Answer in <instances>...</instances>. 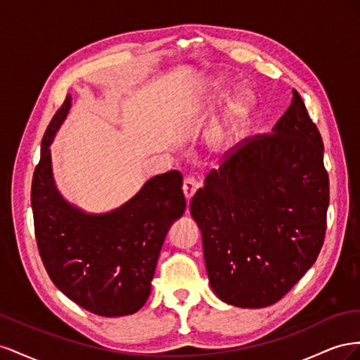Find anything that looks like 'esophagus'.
I'll use <instances>...</instances> for the list:
<instances>
[{
  "label": "esophagus",
  "mask_w": 360,
  "mask_h": 360,
  "mask_svg": "<svg viewBox=\"0 0 360 360\" xmlns=\"http://www.w3.org/2000/svg\"><path fill=\"white\" fill-rule=\"evenodd\" d=\"M198 188H199V182L194 178H187L186 181H184L182 191H184V194H186V198L188 200L194 196V193L198 191Z\"/></svg>",
  "instance_id": "1"
}]
</instances>
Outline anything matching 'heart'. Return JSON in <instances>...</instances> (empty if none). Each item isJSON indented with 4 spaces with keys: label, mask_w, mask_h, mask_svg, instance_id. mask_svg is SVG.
<instances>
[{
    "label": "heart",
    "mask_w": 360,
    "mask_h": 360,
    "mask_svg": "<svg viewBox=\"0 0 360 360\" xmlns=\"http://www.w3.org/2000/svg\"><path fill=\"white\" fill-rule=\"evenodd\" d=\"M210 98L219 101L224 94L223 79H215L211 84ZM253 107V94L248 87L233 89L226 102V127H219L212 132L211 143L215 148L223 146L228 139L240 128L241 123L249 117Z\"/></svg>",
    "instance_id": "heart-1"
}]
</instances>
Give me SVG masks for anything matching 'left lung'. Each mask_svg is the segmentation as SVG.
<instances>
[{
  "label": "left lung",
  "mask_w": 360,
  "mask_h": 360,
  "mask_svg": "<svg viewBox=\"0 0 360 360\" xmlns=\"http://www.w3.org/2000/svg\"><path fill=\"white\" fill-rule=\"evenodd\" d=\"M300 95L270 134L245 139L190 202L214 294L237 307L279 302L321 250L328 176Z\"/></svg>",
  "instance_id": "1"
}]
</instances>
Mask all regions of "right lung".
<instances>
[{"instance_id":"1","label":"right lung","mask_w":360,"mask_h":360,"mask_svg":"<svg viewBox=\"0 0 360 360\" xmlns=\"http://www.w3.org/2000/svg\"><path fill=\"white\" fill-rule=\"evenodd\" d=\"M72 107L68 95L46 128L33 174L32 208L40 258L57 288L101 316L136 314L146 303L164 238L186 211L182 176L157 174L120 207L87 212L56 186L51 149Z\"/></svg>"}]
</instances>
